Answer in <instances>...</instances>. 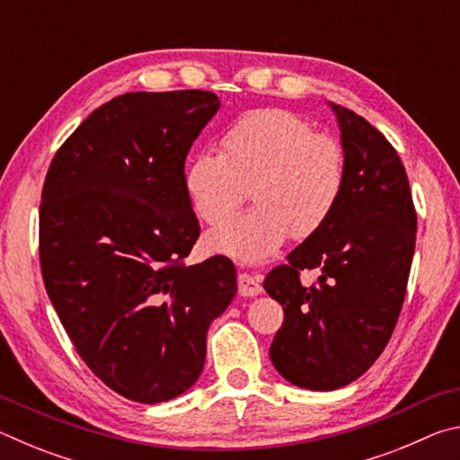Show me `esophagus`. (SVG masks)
<instances>
[{
    "mask_svg": "<svg viewBox=\"0 0 460 460\" xmlns=\"http://www.w3.org/2000/svg\"><path fill=\"white\" fill-rule=\"evenodd\" d=\"M237 292H239V296H243V298H253V296H258L261 292V286L253 276L239 274L237 276Z\"/></svg>",
    "mask_w": 460,
    "mask_h": 460,
    "instance_id": "esophagus-1",
    "label": "esophagus"
}]
</instances>
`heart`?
Listing matches in <instances>:
<instances>
[{"label": "heart", "mask_w": 460, "mask_h": 460, "mask_svg": "<svg viewBox=\"0 0 460 460\" xmlns=\"http://www.w3.org/2000/svg\"><path fill=\"white\" fill-rule=\"evenodd\" d=\"M347 164L339 139L313 131L288 109H253L223 131L219 154L200 152L184 168L182 184L194 215L220 225L243 204L248 186L259 205L208 235L217 252L255 261L288 235L321 231L345 190Z\"/></svg>", "instance_id": "1"}]
</instances>
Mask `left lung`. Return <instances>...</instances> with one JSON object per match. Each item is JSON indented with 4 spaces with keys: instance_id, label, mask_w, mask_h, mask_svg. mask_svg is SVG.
Wrapping results in <instances>:
<instances>
[{
    "instance_id": "8db88e82",
    "label": "left lung",
    "mask_w": 460,
    "mask_h": 460,
    "mask_svg": "<svg viewBox=\"0 0 460 460\" xmlns=\"http://www.w3.org/2000/svg\"><path fill=\"white\" fill-rule=\"evenodd\" d=\"M345 150V190L329 223L263 279L284 308L270 357L279 376L314 392L361 377L402 313L416 245V208L395 147L367 119L331 103ZM314 269L319 279L299 282Z\"/></svg>"
}]
</instances>
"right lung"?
<instances>
[{
	"label": "right lung",
	"instance_id": "add662e5",
	"mask_svg": "<svg viewBox=\"0 0 460 460\" xmlns=\"http://www.w3.org/2000/svg\"><path fill=\"white\" fill-rule=\"evenodd\" d=\"M219 105L199 89L126 93L95 109L46 172V292L87 367L139 403L199 379L208 324L237 292L225 255L186 266L200 227L184 162Z\"/></svg>",
	"mask_w": 460,
	"mask_h": 460
}]
</instances>
